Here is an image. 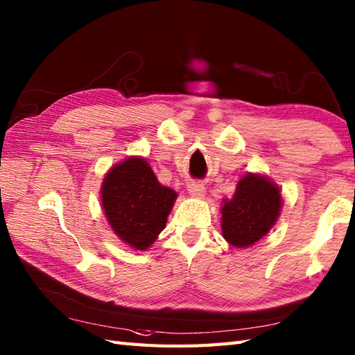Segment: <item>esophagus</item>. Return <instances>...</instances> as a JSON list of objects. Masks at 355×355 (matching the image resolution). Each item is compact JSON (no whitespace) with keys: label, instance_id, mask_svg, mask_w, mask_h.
<instances>
[{"label":"esophagus","instance_id":"esophagus-1","mask_svg":"<svg viewBox=\"0 0 355 355\" xmlns=\"http://www.w3.org/2000/svg\"><path fill=\"white\" fill-rule=\"evenodd\" d=\"M187 191L192 195L193 198H202L206 195V187L202 186L200 182H193L187 187Z\"/></svg>","mask_w":355,"mask_h":355}]
</instances>
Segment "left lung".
<instances>
[{"instance_id": "1", "label": "left lung", "mask_w": 355, "mask_h": 355, "mask_svg": "<svg viewBox=\"0 0 355 355\" xmlns=\"http://www.w3.org/2000/svg\"><path fill=\"white\" fill-rule=\"evenodd\" d=\"M282 209V193L277 184L262 173L248 172L239 180L230 200L221 206V232L235 248L258 243L273 229Z\"/></svg>"}]
</instances>
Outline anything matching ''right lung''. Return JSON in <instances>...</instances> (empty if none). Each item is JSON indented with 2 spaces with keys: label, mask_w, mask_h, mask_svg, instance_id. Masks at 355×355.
<instances>
[{
  "label": "right lung",
  "mask_w": 355,
  "mask_h": 355,
  "mask_svg": "<svg viewBox=\"0 0 355 355\" xmlns=\"http://www.w3.org/2000/svg\"><path fill=\"white\" fill-rule=\"evenodd\" d=\"M177 197L139 155L112 166L101 186L105 218L119 239L134 250H148L155 243Z\"/></svg>",
  "instance_id": "add662e5"
}]
</instances>
